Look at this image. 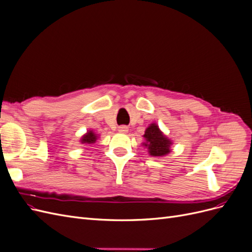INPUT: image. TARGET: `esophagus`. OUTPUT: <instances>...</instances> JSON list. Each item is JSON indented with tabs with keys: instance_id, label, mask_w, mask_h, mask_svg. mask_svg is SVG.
<instances>
[{
	"instance_id": "1",
	"label": "esophagus",
	"mask_w": 252,
	"mask_h": 252,
	"mask_svg": "<svg viewBox=\"0 0 252 252\" xmlns=\"http://www.w3.org/2000/svg\"><path fill=\"white\" fill-rule=\"evenodd\" d=\"M118 130H119V132L126 133V132L128 131V127H127V126H125V125H123V126H120Z\"/></svg>"
}]
</instances>
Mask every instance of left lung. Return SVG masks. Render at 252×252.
Instances as JSON below:
<instances>
[{
  "label": "left lung",
  "instance_id": "left-lung-1",
  "mask_svg": "<svg viewBox=\"0 0 252 252\" xmlns=\"http://www.w3.org/2000/svg\"><path fill=\"white\" fill-rule=\"evenodd\" d=\"M143 136L146 140V142H144L143 145L148 149L150 156L164 157L170 152L172 142L159 130L158 126L156 123L150 124L146 128Z\"/></svg>",
  "mask_w": 252,
  "mask_h": 252
}]
</instances>
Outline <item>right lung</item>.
<instances>
[{
	"label": "right lung",
	"instance_id": "add662e5",
	"mask_svg": "<svg viewBox=\"0 0 252 252\" xmlns=\"http://www.w3.org/2000/svg\"><path fill=\"white\" fill-rule=\"evenodd\" d=\"M96 139H97V135L93 130H89V131H87V133H85L82 136L81 143L82 144H94V143H95Z\"/></svg>",
	"mask_w": 252,
	"mask_h": 252
}]
</instances>
